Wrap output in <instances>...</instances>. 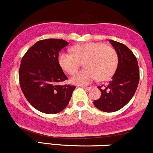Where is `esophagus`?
Returning a JSON list of instances; mask_svg holds the SVG:
<instances>
[{
    "mask_svg": "<svg viewBox=\"0 0 153 153\" xmlns=\"http://www.w3.org/2000/svg\"><path fill=\"white\" fill-rule=\"evenodd\" d=\"M81 87L82 88L85 89V90H86V91H90L91 88V87H86V86H81Z\"/></svg>",
    "mask_w": 153,
    "mask_h": 153,
    "instance_id": "1",
    "label": "esophagus"
}]
</instances>
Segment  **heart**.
Wrapping results in <instances>:
<instances>
[{"label":"heart","instance_id":"b5f03b06","mask_svg":"<svg viewBox=\"0 0 153 153\" xmlns=\"http://www.w3.org/2000/svg\"><path fill=\"white\" fill-rule=\"evenodd\" d=\"M73 53L59 52L58 63L65 73L73 75L84 62L85 69L73 75L71 82L75 85H85L96 79L105 80L116 71L118 57L114 49L101 42L79 44L72 49Z\"/></svg>","mask_w":153,"mask_h":153}]
</instances>
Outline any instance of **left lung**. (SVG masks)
Here are the masks:
<instances>
[{
  "label": "left lung",
  "instance_id": "obj_1",
  "mask_svg": "<svg viewBox=\"0 0 153 153\" xmlns=\"http://www.w3.org/2000/svg\"><path fill=\"white\" fill-rule=\"evenodd\" d=\"M118 56L115 73L105 88L98 86L101 96L94 101L98 109L104 112L117 111L129 102L137 88L140 70L137 59L126 45L109 39Z\"/></svg>",
  "mask_w": 153,
  "mask_h": 153
}]
</instances>
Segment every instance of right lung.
<instances>
[{"instance_id":"add662e5","label":"right lung","mask_w":153,"mask_h":153,"mask_svg":"<svg viewBox=\"0 0 153 153\" xmlns=\"http://www.w3.org/2000/svg\"><path fill=\"white\" fill-rule=\"evenodd\" d=\"M69 43L59 39L40 40L28 50L19 68L20 86L34 108L45 114L62 111L76 87L59 85L68 78L58 63L59 51Z\"/></svg>"}]
</instances>
